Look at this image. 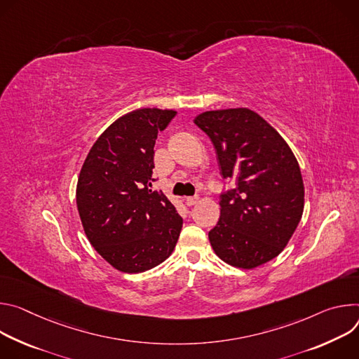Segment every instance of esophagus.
<instances>
[{
	"mask_svg": "<svg viewBox=\"0 0 359 359\" xmlns=\"http://www.w3.org/2000/svg\"><path fill=\"white\" fill-rule=\"evenodd\" d=\"M198 200H200V198H198L196 195H195V196H187V198H185V204H187L188 207H192V205H195V204L198 203Z\"/></svg>",
	"mask_w": 359,
	"mask_h": 359,
	"instance_id": "34e87169",
	"label": "esophagus"
}]
</instances>
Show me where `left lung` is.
Returning a JSON list of instances; mask_svg holds the SVG:
<instances>
[{"label":"left lung","instance_id":"left-lung-1","mask_svg":"<svg viewBox=\"0 0 359 359\" xmlns=\"http://www.w3.org/2000/svg\"><path fill=\"white\" fill-rule=\"evenodd\" d=\"M194 123L212 141L221 174L235 181L221 194L208 232L226 264L252 269L280 255L304 212V182L285 140L248 108L205 111Z\"/></svg>","mask_w":359,"mask_h":359}]
</instances>
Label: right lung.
I'll list each match as a JSON object with an SVG mask.
<instances>
[{
	"label": "right lung",
	"instance_id": "obj_1",
	"mask_svg": "<svg viewBox=\"0 0 359 359\" xmlns=\"http://www.w3.org/2000/svg\"><path fill=\"white\" fill-rule=\"evenodd\" d=\"M177 115L141 108L119 116L94 142L76 184V208L95 251L115 269L137 273L174 251L182 218L152 191L154 145Z\"/></svg>",
	"mask_w": 359,
	"mask_h": 359
}]
</instances>
